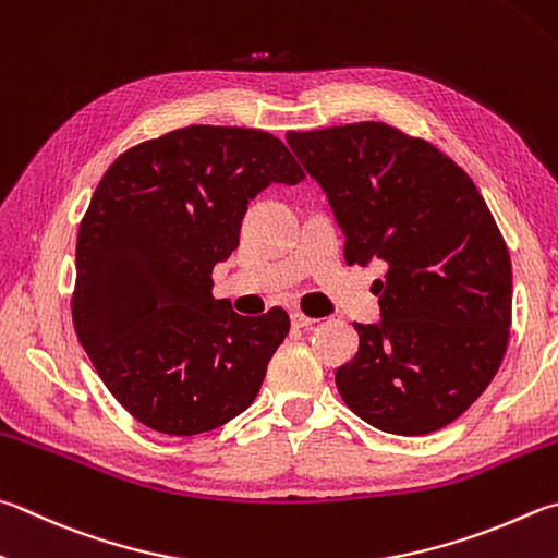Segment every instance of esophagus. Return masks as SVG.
Masks as SVG:
<instances>
[{
  "label": "esophagus",
  "mask_w": 558,
  "mask_h": 558,
  "mask_svg": "<svg viewBox=\"0 0 558 558\" xmlns=\"http://www.w3.org/2000/svg\"><path fill=\"white\" fill-rule=\"evenodd\" d=\"M290 322H292V327H295V329H307L317 319L307 317V314H302V312H290Z\"/></svg>",
  "instance_id": "esophagus-1"
}]
</instances>
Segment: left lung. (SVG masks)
<instances>
[{"label":"left lung","mask_w":558,"mask_h":558,"mask_svg":"<svg viewBox=\"0 0 558 558\" xmlns=\"http://www.w3.org/2000/svg\"><path fill=\"white\" fill-rule=\"evenodd\" d=\"M288 144L329 199L343 260L388 268L380 322H353L359 351L337 368L339 395L380 432L447 427L510 339L512 266L488 205L447 154L383 121L288 131Z\"/></svg>","instance_id":"1"}]
</instances>
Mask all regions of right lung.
Returning a JSON list of instances; mask_svg holds the SVG:
<instances>
[{"label":"right lung","instance_id":"add662e5","mask_svg":"<svg viewBox=\"0 0 558 558\" xmlns=\"http://www.w3.org/2000/svg\"><path fill=\"white\" fill-rule=\"evenodd\" d=\"M305 173L268 131L195 124L129 148L80 221L73 324L121 408L170 437L234 420L256 400L290 317H241L211 298L248 202Z\"/></svg>","mask_w":558,"mask_h":558}]
</instances>
